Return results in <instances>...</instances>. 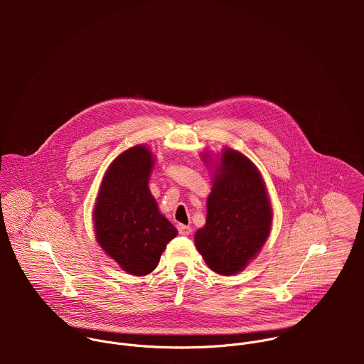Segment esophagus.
Returning <instances> with one entry per match:
<instances>
[{
	"label": "esophagus",
	"instance_id": "1",
	"mask_svg": "<svg viewBox=\"0 0 364 364\" xmlns=\"http://www.w3.org/2000/svg\"><path fill=\"white\" fill-rule=\"evenodd\" d=\"M177 228H178V232L181 235H190L191 233V226H188V225H178Z\"/></svg>",
	"mask_w": 364,
	"mask_h": 364
}]
</instances>
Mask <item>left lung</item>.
Instances as JSON below:
<instances>
[{
  "mask_svg": "<svg viewBox=\"0 0 364 364\" xmlns=\"http://www.w3.org/2000/svg\"><path fill=\"white\" fill-rule=\"evenodd\" d=\"M271 225L272 207L261 173L243 154L225 148L207 197L205 225L194 236L197 250L216 274L235 275L262 249Z\"/></svg>",
  "mask_w": 364,
  "mask_h": 364,
  "instance_id": "obj_1",
  "label": "left lung"
}]
</instances>
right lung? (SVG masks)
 Here are the masks:
<instances>
[{
  "label": "right lung",
  "instance_id": "right-lung-1",
  "mask_svg": "<svg viewBox=\"0 0 364 364\" xmlns=\"http://www.w3.org/2000/svg\"><path fill=\"white\" fill-rule=\"evenodd\" d=\"M152 166V152L145 145L124 151L103 176L93 209L96 242L136 277L157 268L167 243L177 236L149 191Z\"/></svg>",
  "mask_w": 364,
  "mask_h": 364
}]
</instances>
